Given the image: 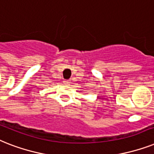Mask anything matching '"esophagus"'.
<instances>
[{"label": "esophagus", "instance_id": "34e87169", "mask_svg": "<svg viewBox=\"0 0 154 154\" xmlns=\"http://www.w3.org/2000/svg\"><path fill=\"white\" fill-rule=\"evenodd\" d=\"M63 83H64L65 85L68 86V85H70V83H71V80H69V79H65V80H63Z\"/></svg>", "mask_w": 154, "mask_h": 154}]
</instances>
